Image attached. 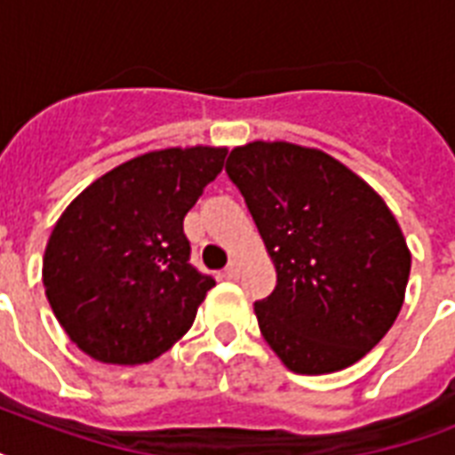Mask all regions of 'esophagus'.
Wrapping results in <instances>:
<instances>
[{
    "instance_id": "obj_1",
    "label": "esophagus",
    "mask_w": 455,
    "mask_h": 455,
    "mask_svg": "<svg viewBox=\"0 0 455 455\" xmlns=\"http://www.w3.org/2000/svg\"><path fill=\"white\" fill-rule=\"evenodd\" d=\"M241 271H243L241 262H238V259H231V262H228L227 269H224V276L231 278V281H235V278L241 276Z\"/></svg>"
}]
</instances>
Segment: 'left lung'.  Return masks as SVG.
<instances>
[{"label": "left lung", "instance_id": "8db88e82", "mask_svg": "<svg viewBox=\"0 0 455 455\" xmlns=\"http://www.w3.org/2000/svg\"><path fill=\"white\" fill-rule=\"evenodd\" d=\"M227 172L276 269L255 302L259 331L285 368L325 375L373 349L399 316L411 250L373 186L328 153L250 141Z\"/></svg>", "mask_w": 455, "mask_h": 455}]
</instances>
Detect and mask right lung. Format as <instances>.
<instances>
[{"instance_id": "1", "label": "right lung", "mask_w": 455, "mask_h": 455, "mask_svg": "<svg viewBox=\"0 0 455 455\" xmlns=\"http://www.w3.org/2000/svg\"><path fill=\"white\" fill-rule=\"evenodd\" d=\"M224 157V146L148 151L92 181L59 217L44 292L92 359L151 363L188 332L214 281L188 262L184 217Z\"/></svg>"}]
</instances>
